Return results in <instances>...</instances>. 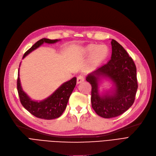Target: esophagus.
Segmentation results:
<instances>
[{"instance_id":"esophagus-1","label":"esophagus","mask_w":156,"mask_h":156,"mask_svg":"<svg viewBox=\"0 0 156 156\" xmlns=\"http://www.w3.org/2000/svg\"><path fill=\"white\" fill-rule=\"evenodd\" d=\"M84 77L83 76H79L77 78V84H80L83 82H84Z\"/></svg>"}]
</instances>
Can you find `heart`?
<instances>
[{
	"mask_svg": "<svg viewBox=\"0 0 156 156\" xmlns=\"http://www.w3.org/2000/svg\"><path fill=\"white\" fill-rule=\"evenodd\" d=\"M84 52L90 54L91 53L89 59V66L90 67H96L107 58L109 49L105 45H99L90 44L86 46L84 49Z\"/></svg>",
	"mask_w": 156,
	"mask_h": 156,
	"instance_id": "b5f03b06",
	"label": "heart"
}]
</instances>
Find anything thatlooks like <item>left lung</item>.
Masks as SVG:
<instances>
[{
  "instance_id": "1",
  "label": "left lung",
  "mask_w": 156,
  "mask_h": 156,
  "mask_svg": "<svg viewBox=\"0 0 156 156\" xmlns=\"http://www.w3.org/2000/svg\"><path fill=\"white\" fill-rule=\"evenodd\" d=\"M112 54L108 63L86 77L91 85V106L95 113L104 118L119 116L133 104L138 89L136 67L127 51L116 40H112ZM108 78L113 82V91L102 96L98 92V81Z\"/></svg>"
}]
</instances>
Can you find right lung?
<instances>
[{"instance_id": "1", "label": "right lung", "mask_w": 156, "mask_h": 156, "mask_svg": "<svg viewBox=\"0 0 156 156\" xmlns=\"http://www.w3.org/2000/svg\"><path fill=\"white\" fill-rule=\"evenodd\" d=\"M60 40H49L42 38L37 41L24 54L23 59L34 50L45 43H56ZM17 79V90L20 101L24 108L34 116L45 120H52L59 118L65 110L68 100L76 85L77 79L73 77L68 81L61 85L52 94L44 99L38 102L34 101L25 93L21 86L19 77V68H18Z\"/></svg>"}]
</instances>
